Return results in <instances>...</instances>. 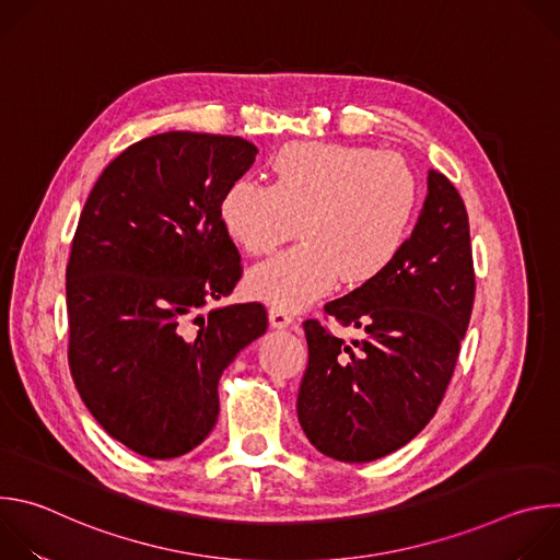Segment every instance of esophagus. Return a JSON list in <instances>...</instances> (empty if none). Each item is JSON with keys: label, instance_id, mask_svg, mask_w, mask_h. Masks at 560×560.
I'll return each mask as SVG.
<instances>
[{"label": "esophagus", "instance_id": "1", "mask_svg": "<svg viewBox=\"0 0 560 560\" xmlns=\"http://www.w3.org/2000/svg\"><path fill=\"white\" fill-rule=\"evenodd\" d=\"M292 322H294V316H292L290 310L279 307V305L270 307V324H272V328H288Z\"/></svg>", "mask_w": 560, "mask_h": 560}]
</instances>
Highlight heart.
I'll use <instances>...</instances> for the list:
<instances>
[{"label":"heart","instance_id":"1","mask_svg":"<svg viewBox=\"0 0 560 560\" xmlns=\"http://www.w3.org/2000/svg\"><path fill=\"white\" fill-rule=\"evenodd\" d=\"M272 184L232 182L219 221L248 255H270L299 232L303 242L248 275L255 296L303 307L339 279L359 285L401 255L412 228L417 186L394 152L346 143H290L272 159Z\"/></svg>","mask_w":560,"mask_h":560}]
</instances>
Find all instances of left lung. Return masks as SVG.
<instances>
[{"label": "left lung", "mask_w": 560, "mask_h": 560, "mask_svg": "<svg viewBox=\"0 0 560 560\" xmlns=\"http://www.w3.org/2000/svg\"><path fill=\"white\" fill-rule=\"evenodd\" d=\"M465 203L430 171L421 217L396 261L376 279L328 301L326 318L359 328L346 341L305 318L307 368L296 415L312 445L368 463L410 443L436 415L452 381L474 305Z\"/></svg>", "instance_id": "left-lung-1"}]
</instances>
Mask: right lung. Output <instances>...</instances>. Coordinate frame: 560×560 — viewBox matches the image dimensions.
<instances>
[{"label": "right lung", "instance_id": "obj_1", "mask_svg": "<svg viewBox=\"0 0 560 560\" xmlns=\"http://www.w3.org/2000/svg\"><path fill=\"white\" fill-rule=\"evenodd\" d=\"M255 154L242 137H145L106 166L79 217L70 374L97 423L141 456L175 458L210 434L223 370L268 328L257 301L199 314L244 275L219 199Z\"/></svg>", "mask_w": 560, "mask_h": 560}]
</instances>
